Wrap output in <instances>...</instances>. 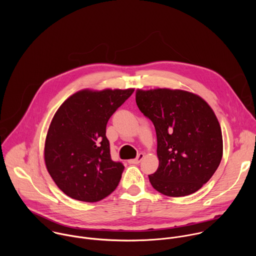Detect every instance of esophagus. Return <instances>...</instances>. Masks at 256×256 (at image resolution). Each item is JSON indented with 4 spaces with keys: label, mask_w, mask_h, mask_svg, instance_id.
I'll use <instances>...</instances> for the list:
<instances>
[{
    "label": "esophagus",
    "mask_w": 256,
    "mask_h": 256,
    "mask_svg": "<svg viewBox=\"0 0 256 256\" xmlns=\"http://www.w3.org/2000/svg\"><path fill=\"white\" fill-rule=\"evenodd\" d=\"M142 158H144V154H142V153H140V154L136 156V159L128 160V163H130V164H138V163L142 160Z\"/></svg>",
    "instance_id": "esophagus-1"
}]
</instances>
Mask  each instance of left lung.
<instances>
[{
	"mask_svg": "<svg viewBox=\"0 0 256 256\" xmlns=\"http://www.w3.org/2000/svg\"><path fill=\"white\" fill-rule=\"evenodd\" d=\"M136 102L156 130L159 167L149 175L152 186L173 198L198 192L223 156L222 132L212 109L182 90H138Z\"/></svg>",
	"mask_w": 256,
	"mask_h": 256,
	"instance_id": "8db88e82",
	"label": "left lung"
}]
</instances>
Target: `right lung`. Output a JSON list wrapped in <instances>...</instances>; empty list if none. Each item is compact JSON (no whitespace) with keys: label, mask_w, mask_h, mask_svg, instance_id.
Segmentation results:
<instances>
[{"label":"right lung","mask_w":256,"mask_h":256,"mask_svg":"<svg viewBox=\"0 0 256 256\" xmlns=\"http://www.w3.org/2000/svg\"><path fill=\"white\" fill-rule=\"evenodd\" d=\"M132 93L134 89L83 90L58 109L48 132L44 160L68 196L95 202L118 188L124 166L112 159L106 124Z\"/></svg>","instance_id":"right-lung-1"}]
</instances>
